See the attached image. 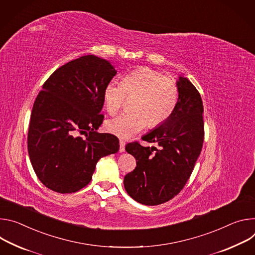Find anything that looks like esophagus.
Segmentation results:
<instances>
[{
  "label": "esophagus",
  "mask_w": 255,
  "mask_h": 255,
  "mask_svg": "<svg viewBox=\"0 0 255 255\" xmlns=\"http://www.w3.org/2000/svg\"><path fill=\"white\" fill-rule=\"evenodd\" d=\"M125 147H126V142L124 139H120V152L121 153H123V152H125Z\"/></svg>",
  "instance_id": "esophagus-1"
}]
</instances>
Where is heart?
Returning a JSON list of instances; mask_svg holds the SVG:
<instances>
[{"label":"heart","instance_id":"b5f03b06","mask_svg":"<svg viewBox=\"0 0 255 255\" xmlns=\"http://www.w3.org/2000/svg\"><path fill=\"white\" fill-rule=\"evenodd\" d=\"M132 98L131 112L122 113L106 122V129L123 138H129L146 128L164 124L173 113L178 86L174 79L148 67L128 74L122 83L109 82L103 90V104L110 115L118 112L126 99Z\"/></svg>","mask_w":255,"mask_h":255}]
</instances>
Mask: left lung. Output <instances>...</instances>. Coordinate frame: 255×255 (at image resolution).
<instances>
[{"label":"left lung","instance_id":"obj_1","mask_svg":"<svg viewBox=\"0 0 255 255\" xmlns=\"http://www.w3.org/2000/svg\"><path fill=\"white\" fill-rule=\"evenodd\" d=\"M178 100L171 117L142 137L156 147L138 142L126 146L136 167L125 176L127 192L134 201L157 206L170 201L184 187L199 158L205 137L204 106L200 92L186 78L177 82Z\"/></svg>","mask_w":255,"mask_h":255}]
</instances>
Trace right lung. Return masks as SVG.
<instances>
[{"mask_svg":"<svg viewBox=\"0 0 255 255\" xmlns=\"http://www.w3.org/2000/svg\"><path fill=\"white\" fill-rule=\"evenodd\" d=\"M116 75L108 61L88 54L56 69L44 82L27 143L34 172L47 188L59 193L82 189L98 160L119 151L116 135L96 131L104 119V87Z\"/></svg>","mask_w":255,"mask_h":255,"instance_id":"1","label":"right lung"}]
</instances>
